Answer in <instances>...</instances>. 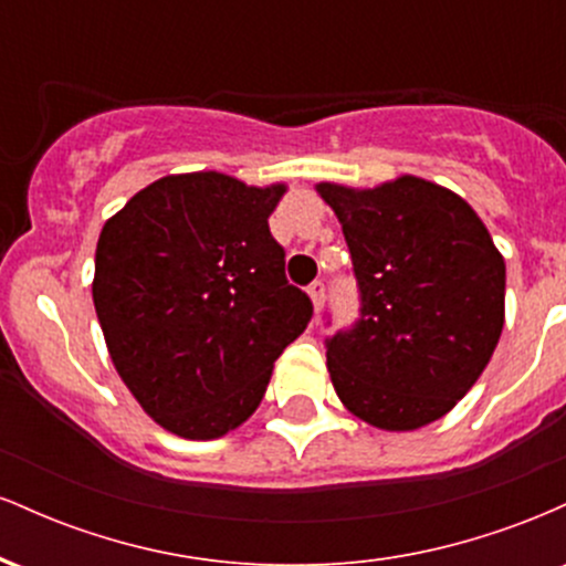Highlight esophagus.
<instances>
[{"mask_svg":"<svg viewBox=\"0 0 566 566\" xmlns=\"http://www.w3.org/2000/svg\"><path fill=\"white\" fill-rule=\"evenodd\" d=\"M308 295L311 301H314V311H322L324 297H327V284H324V279H316V282L308 284Z\"/></svg>","mask_w":566,"mask_h":566,"instance_id":"34e87169","label":"esophagus"}]
</instances>
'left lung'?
<instances>
[{
	"instance_id": "8db88e82",
	"label": "left lung",
	"mask_w": 566,
	"mask_h": 566,
	"mask_svg": "<svg viewBox=\"0 0 566 566\" xmlns=\"http://www.w3.org/2000/svg\"><path fill=\"white\" fill-rule=\"evenodd\" d=\"M316 191L340 220L359 287V319L327 337L337 396L382 431L433 423L471 391L503 333V255L469 201L431 180Z\"/></svg>"
}]
</instances>
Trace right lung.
<instances>
[{"label": "right lung", "instance_id": "right-lung-1", "mask_svg": "<svg viewBox=\"0 0 566 566\" xmlns=\"http://www.w3.org/2000/svg\"><path fill=\"white\" fill-rule=\"evenodd\" d=\"M282 184L223 172L154 180L103 226L93 301L138 405L184 439L242 426L314 305L284 276L269 216Z\"/></svg>", "mask_w": 566, "mask_h": 566}]
</instances>
